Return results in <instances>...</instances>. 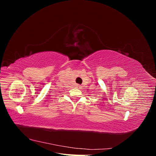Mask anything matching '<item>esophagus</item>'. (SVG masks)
<instances>
[{
	"label": "esophagus",
	"mask_w": 156,
	"mask_h": 156,
	"mask_svg": "<svg viewBox=\"0 0 156 156\" xmlns=\"http://www.w3.org/2000/svg\"><path fill=\"white\" fill-rule=\"evenodd\" d=\"M79 87H81V86H80V85H79Z\"/></svg>",
	"instance_id": "34e87169"
}]
</instances>
